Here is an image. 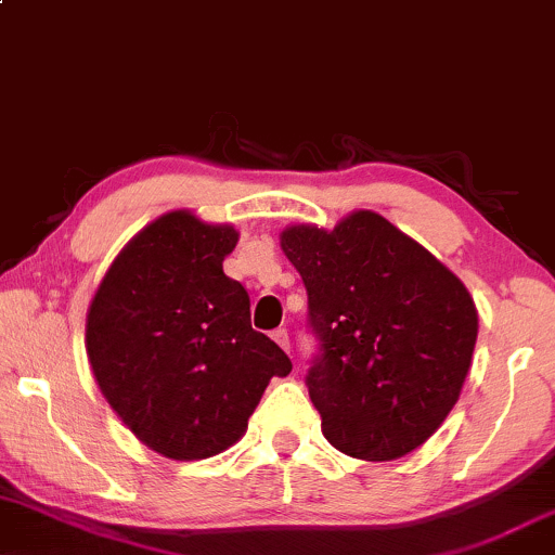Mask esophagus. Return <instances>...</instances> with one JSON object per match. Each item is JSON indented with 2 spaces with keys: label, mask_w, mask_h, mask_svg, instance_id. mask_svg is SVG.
Masks as SVG:
<instances>
[{
  "label": "esophagus",
  "mask_w": 555,
  "mask_h": 555,
  "mask_svg": "<svg viewBox=\"0 0 555 555\" xmlns=\"http://www.w3.org/2000/svg\"><path fill=\"white\" fill-rule=\"evenodd\" d=\"M271 338H273V341H276L279 346H282L284 351H289V333H286L284 328L273 331V333H271Z\"/></svg>",
  "instance_id": "obj_1"
}]
</instances>
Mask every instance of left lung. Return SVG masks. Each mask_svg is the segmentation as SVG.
Segmentation results:
<instances>
[{"mask_svg": "<svg viewBox=\"0 0 555 555\" xmlns=\"http://www.w3.org/2000/svg\"><path fill=\"white\" fill-rule=\"evenodd\" d=\"M282 250L307 289L318 338L307 390L325 439L362 460L409 455L442 426L468 377L478 312L465 284L364 209L333 230L286 227Z\"/></svg>", "mask_w": 555, "mask_h": 555, "instance_id": "left-lung-1", "label": "left lung"}]
</instances>
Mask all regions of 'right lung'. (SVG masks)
<instances>
[{
    "mask_svg": "<svg viewBox=\"0 0 555 555\" xmlns=\"http://www.w3.org/2000/svg\"><path fill=\"white\" fill-rule=\"evenodd\" d=\"M237 230L178 209L146 224L105 271L85 346L92 375L133 437L170 460H204L248 429L289 357L250 325V297L222 260Z\"/></svg>",
    "mask_w": 555,
    "mask_h": 555,
    "instance_id": "1",
    "label": "right lung"
}]
</instances>
